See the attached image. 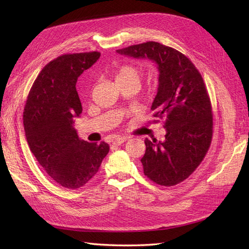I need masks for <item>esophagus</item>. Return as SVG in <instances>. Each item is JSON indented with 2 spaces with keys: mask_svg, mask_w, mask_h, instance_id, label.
I'll return each instance as SVG.
<instances>
[{
  "mask_svg": "<svg viewBox=\"0 0 249 249\" xmlns=\"http://www.w3.org/2000/svg\"><path fill=\"white\" fill-rule=\"evenodd\" d=\"M129 137L126 136H121V137H117V138H114L112 141V143L114 144H121L123 142H124L125 141H128Z\"/></svg>",
  "mask_w": 249,
  "mask_h": 249,
  "instance_id": "34e87169",
  "label": "esophagus"
}]
</instances>
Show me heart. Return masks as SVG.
<instances>
[{"label": "heart", "instance_id": "heart-1", "mask_svg": "<svg viewBox=\"0 0 249 249\" xmlns=\"http://www.w3.org/2000/svg\"><path fill=\"white\" fill-rule=\"evenodd\" d=\"M114 78L116 84L135 83L139 86L142 79V71L133 64H123L114 71Z\"/></svg>", "mask_w": 249, "mask_h": 249}]
</instances>
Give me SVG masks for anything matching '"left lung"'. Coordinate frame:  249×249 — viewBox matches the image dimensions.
Here are the masks:
<instances>
[{
	"label": "left lung",
	"mask_w": 249,
	"mask_h": 249,
	"mask_svg": "<svg viewBox=\"0 0 249 249\" xmlns=\"http://www.w3.org/2000/svg\"><path fill=\"white\" fill-rule=\"evenodd\" d=\"M118 53L149 59L160 71L151 107L163 121L165 141L145 138L141 160L143 173L155 184L170 187L188 178L202 162L212 139V108L202 75L184 53L159 42L131 45Z\"/></svg>",
	"instance_id": "1"
}]
</instances>
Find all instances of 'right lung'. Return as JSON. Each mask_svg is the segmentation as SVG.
I'll return each instance as SVG.
<instances>
[{
  "mask_svg": "<svg viewBox=\"0 0 249 249\" xmlns=\"http://www.w3.org/2000/svg\"><path fill=\"white\" fill-rule=\"evenodd\" d=\"M100 57L98 52L65 53L47 63L36 79L23 113L29 149L46 173L68 189L86 186L110 151L101 142L78 137L74 119L82 113L77 79Z\"/></svg>",
  "mask_w": 249,
  "mask_h": 249,
  "instance_id": "1",
  "label": "right lung"
}]
</instances>
